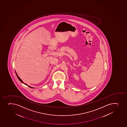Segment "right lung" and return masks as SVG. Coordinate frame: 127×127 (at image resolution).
<instances>
[{
    "label": "right lung",
    "instance_id": "obj_1",
    "mask_svg": "<svg viewBox=\"0 0 127 127\" xmlns=\"http://www.w3.org/2000/svg\"><path fill=\"white\" fill-rule=\"evenodd\" d=\"M15 73H16V75H17V78H18L19 80H20V81L21 82H22V83H23V84H25V85H27V86H29L30 88H33L32 87H31L30 86H28V85H27L26 84H25V83H24L23 82V81L21 80V79L20 78V77H19L18 76V75H17V73H16V72H15Z\"/></svg>",
    "mask_w": 127,
    "mask_h": 127
}]
</instances>
